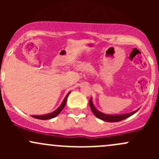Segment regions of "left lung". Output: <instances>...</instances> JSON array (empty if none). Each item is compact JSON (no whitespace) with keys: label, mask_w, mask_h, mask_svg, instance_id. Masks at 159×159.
<instances>
[{"label":"left lung","mask_w":159,"mask_h":159,"mask_svg":"<svg viewBox=\"0 0 159 159\" xmlns=\"http://www.w3.org/2000/svg\"><path fill=\"white\" fill-rule=\"evenodd\" d=\"M89 105L90 108H91V111L93 112L94 115H95L97 118H100V119L103 120V121H108V122H117V121H122V120L125 119V118H129V117L131 116L132 115H134V113L139 111V109L134 111L130 112V113L124 114V115H106V114H104L102 112L99 111L95 108V107L94 106L92 103V99H90L89 101Z\"/></svg>","instance_id":"obj_1"}]
</instances>
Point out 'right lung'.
I'll list each match as a JSON object with an SVG mask.
<instances>
[{
  "mask_svg": "<svg viewBox=\"0 0 159 159\" xmlns=\"http://www.w3.org/2000/svg\"><path fill=\"white\" fill-rule=\"evenodd\" d=\"M69 94H70V92H68V94H67L66 97L65 98V99H64V101H63V102L61 103V105L59 106V108H57V110H55L54 111H53L52 113H50V114H48V115H32V117L34 118H38V119L48 120V119H51V118H54V117L57 116V115L60 114V112L63 110V108H65V105H66L67 98H68Z\"/></svg>",
  "mask_w": 159,
  "mask_h": 159,
  "instance_id": "add662e5",
  "label": "right lung"
}]
</instances>
